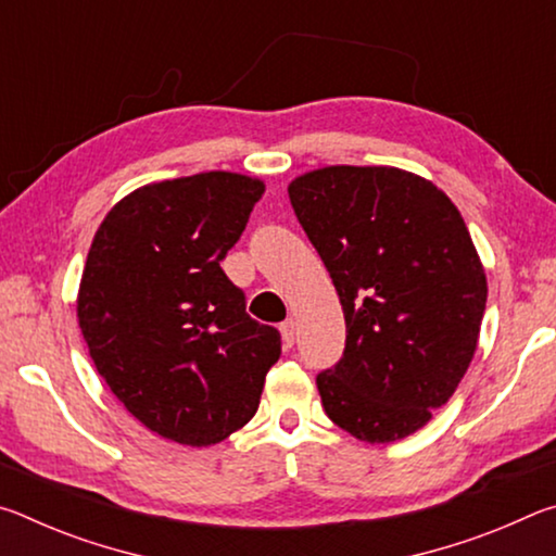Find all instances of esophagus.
<instances>
[{
    "label": "esophagus",
    "instance_id": "1",
    "mask_svg": "<svg viewBox=\"0 0 556 556\" xmlns=\"http://www.w3.org/2000/svg\"><path fill=\"white\" fill-rule=\"evenodd\" d=\"M279 331H281V341H285V348L294 345V338H296V324H294V318H287V321L279 326Z\"/></svg>",
    "mask_w": 556,
    "mask_h": 556
}]
</instances>
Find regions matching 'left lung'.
Wrapping results in <instances>:
<instances>
[{
  "mask_svg": "<svg viewBox=\"0 0 556 556\" xmlns=\"http://www.w3.org/2000/svg\"><path fill=\"white\" fill-rule=\"evenodd\" d=\"M289 199L345 316V351L316 378L328 419L388 444L464 380L488 299L483 262L448 195L397 166H324Z\"/></svg>",
  "mask_w": 556,
  "mask_h": 556,
  "instance_id": "8db88e82",
  "label": "left lung"
}]
</instances>
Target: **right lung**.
Instances as JSON below:
<instances>
[{"label":"right lung","instance_id":"obj_1","mask_svg":"<svg viewBox=\"0 0 556 556\" xmlns=\"http://www.w3.org/2000/svg\"><path fill=\"white\" fill-rule=\"evenodd\" d=\"M265 181L203 172L147 184L92 238L78 324L112 394L154 434L220 444L255 417L281 338L244 314L220 262Z\"/></svg>","mask_w":556,"mask_h":556}]
</instances>
